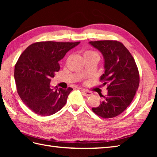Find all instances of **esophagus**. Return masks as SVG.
Returning a JSON list of instances; mask_svg holds the SVG:
<instances>
[{"mask_svg":"<svg viewBox=\"0 0 157 157\" xmlns=\"http://www.w3.org/2000/svg\"><path fill=\"white\" fill-rule=\"evenodd\" d=\"M81 91H82L83 94H84V95L86 96H91L92 94V93L91 92L86 90H81Z\"/></svg>","mask_w":157,"mask_h":157,"instance_id":"esophagus-1","label":"esophagus"}]
</instances>
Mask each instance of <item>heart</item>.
I'll return each instance as SVG.
<instances>
[{
    "mask_svg": "<svg viewBox=\"0 0 157 157\" xmlns=\"http://www.w3.org/2000/svg\"><path fill=\"white\" fill-rule=\"evenodd\" d=\"M94 54H97L96 52L93 51H90V50H88V51H86L84 52V56L86 55H94Z\"/></svg>",
    "mask_w": 157,
    "mask_h": 157,
    "instance_id": "obj_1",
    "label": "heart"
}]
</instances>
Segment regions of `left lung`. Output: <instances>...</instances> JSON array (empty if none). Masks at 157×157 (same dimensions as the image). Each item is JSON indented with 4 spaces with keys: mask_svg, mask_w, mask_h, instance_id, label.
<instances>
[{
    "mask_svg": "<svg viewBox=\"0 0 157 157\" xmlns=\"http://www.w3.org/2000/svg\"><path fill=\"white\" fill-rule=\"evenodd\" d=\"M90 44L101 52L105 59V73L100 81L107 84V95L97 107L95 114L105 119L119 115L134 99L140 83L138 67L131 53L117 40L91 41Z\"/></svg>",
    "mask_w": 157,
    "mask_h": 157,
    "instance_id": "1",
    "label": "left lung"
}]
</instances>
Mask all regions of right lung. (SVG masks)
<instances>
[{
  "label": "right lung",
  "instance_id": "add662e5",
  "mask_svg": "<svg viewBox=\"0 0 157 157\" xmlns=\"http://www.w3.org/2000/svg\"><path fill=\"white\" fill-rule=\"evenodd\" d=\"M80 42H38L20 55L14 77L19 97L36 114L48 116L60 111L73 89L52 88L51 78L60 69L59 61Z\"/></svg>",
  "mask_w": 157,
  "mask_h": 157
}]
</instances>
